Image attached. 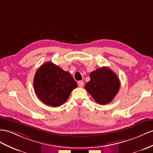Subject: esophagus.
<instances>
[{"label": "esophagus", "instance_id": "esophagus-1", "mask_svg": "<svg viewBox=\"0 0 153 153\" xmlns=\"http://www.w3.org/2000/svg\"><path fill=\"white\" fill-rule=\"evenodd\" d=\"M78 86H79V87H83L84 86V82L83 81H78Z\"/></svg>", "mask_w": 153, "mask_h": 153}]
</instances>
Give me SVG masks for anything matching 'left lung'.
Wrapping results in <instances>:
<instances>
[{"mask_svg":"<svg viewBox=\"0 0 153 153\" xmlns=\"http://www.w3.org/2000/svg\"><path fill=\"white\" fill-rule=\"evenodd\" d=\"M91 80L85 88L97 103H110L119 91L120 83L116 74L109 68L101 67L90 74Z\"/></svg>","mask_w":153,"mask_h":153,"instance_id":"left-lung-1","label":"left lung"}]
</instances>
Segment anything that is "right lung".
<instances>
[{
    "mask_svg": "<svg viewBox=\"0 0 153 153\" xmlns=\"http://www.w3.org/2000/svg\"><path fill=\"white\" fill-rule=\"evenodd\" d=\"M77 86L69 72L52 62L43 64L33 79V87L37 97L46 105L53 107L63 104Z\"/></svg>",
    "mask_w": 153,
    "mask_h": 153,
    "instance_id": "obj_1",
    "label": "right lung"
}]
</instances>
